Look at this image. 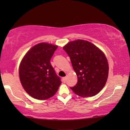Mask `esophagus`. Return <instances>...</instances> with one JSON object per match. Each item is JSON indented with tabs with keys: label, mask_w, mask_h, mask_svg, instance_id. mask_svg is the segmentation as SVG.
I'll list each match as a JSON object with an SVG mask.
<instances>
[{
	"label": "esophagus",
	"mask_w": 130,
	"mask_h": 130,
	"mask_svg": "<svg viewBox=\"0 0 130 130\" xmlns=\"http://www.w3.org/2000/svg\"><path fill=\"white\" fill-rule=\"evenodd\" d=\"M62 81L64 83H65L66 81H67V77H63L62 78Z\"/></svg>",
	"instance_id": "34e87169"
}]
</instances>
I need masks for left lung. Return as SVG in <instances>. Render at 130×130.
<instances>
[{
	"instance_id": "1",
	"label": "left lung",
	"mask_w": 130,
	"mask_h": 130,
	"mask_svg": "<svg viewBox=\"0 0 130 130\" xmlns=\"http://www.w3.org/2000/svg\"><path fill=\"white\" fill-rule=\"evenodd\" d=\"M63 49L70 57L77 83L70 88L78 96H93L107 82L108 63L104 54L88 41L78 39L68 43Z\"/></svg>"
}]
</instances>
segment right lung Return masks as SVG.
Listing matches in <instances>:
<instances>
[{
	"label": "right lung",
	"mask_w": 130,
	"mask_h": 130,
	"mask_svg": "<svg viewBox=\"0 0 130 130\" xmlns=\"http://www.w3.org/2000/svg\"><path fill=\"white\" fill-rule=\"evenodd\" d=\"M57 46L40 43L32 47L22 60L19 74L26 92L32 98L45 100L54 96L61 84L50 60Z\"/></svg>",
	"instance_id": "add662e5"
}]
</instances>
